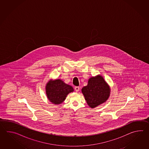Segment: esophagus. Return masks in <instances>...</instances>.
I'll use <instances>...</instances> for the list:
<instances>
[{
  "mask_svg": "<svg viewBox=\"0 0 149 149\" xmlns=\"http://www.w3.org/2000/svg\"><path fill=\"white\" fill-rule=\"evenodd\" d=\"M74 89H75V91H76V92H79L80 88H79V87H78V86H76V87H74Z\"/></svg>",
  "mask_w": 149,
  "mask_h": 149,
  "instance_id": "obj_1",
  "label": "esophagus"
}]
</instances>
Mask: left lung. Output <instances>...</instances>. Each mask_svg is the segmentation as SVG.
I'll return each mask as SVG.
<instances>
[{
  "mask_svg": "<svg viewBox=\"0 0 149 149\" xmlns=\"http://www.w3.org/2000/svg\"><path fill=\"white\" fill-rule=\"evenodd\" d=\"M86 101L91 108H95L106 101L110 95V89L102 76L92 77L88 85L81 89Z\"/></svg>",
  "mask_w": 149,
  "mask_h": 149,
  "instance_id": "obj_1",
  "label": "left lung"
}]
</instances>
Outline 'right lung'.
<instances>
[{
    "label": "right lung",
    "mask_w": 149,
    "mask_h": 149,
    "mask_svg": "<svg viewBox=\"0 0 149 149\" xmlns=\"http://www.w3.org/2000/svg\"><path fill=\"white\" fill-rule=\"evenodd\" d=\"M46 87L48 100L55 104L62 103L67 95L73 91L72 86L65 84L60 79L50 80Z\"/></svg>",
    "instance_id": "add662e5"
}]
</instances>
